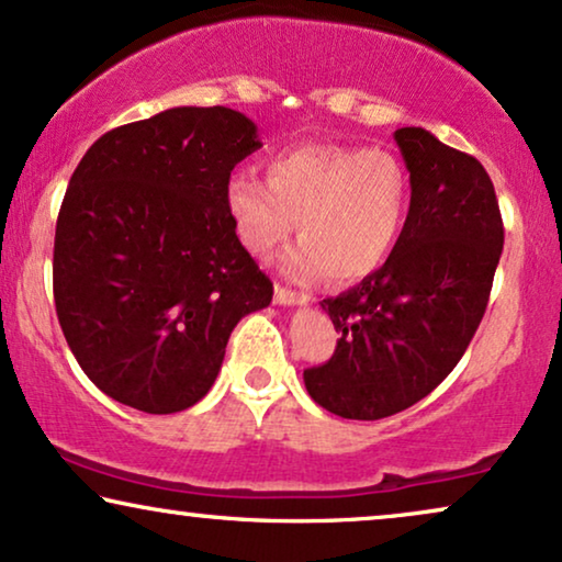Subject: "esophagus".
Here are the masks:
<instances>
[{
	"mask_svg": "<svg viewBox=\"0 0 562 562\" xmlns=\"http://www.w3.org/2000/svg\"><path fill=\"white\" fill-rule=\"evenodd\" d=\"M273 302L281 304V307H304V304L310 302V296L307 294H296V291H291V289L276 286Z\"/></svg>",
	"mask_w": 562,
	"mask_h": 562,
	"instance_id": "1",
	"label": "esophagus"
}]
</instances>
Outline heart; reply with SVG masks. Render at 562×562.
I'll use <instances>...</instances> for the list:
<instances>
[{
  "label": "heart",
  "mask_w": 562,
  "mask_h": 562,
  "mask_svg": "<svg viewBox=\"0 0 562 562\" xmlns=\"http://www.w3.org/2000/svg\"><path fill=\"white\" fill-rule=\"evenodd\" d=\"M407 193L405 167L390 151L307 144L268 159V180L232 172L224 206L255 258H268L296 227L302 239L281 258V271L348 283L374 273L395 247Z\"/></svg>",
  "instance_id": "heart-1"
}]
</instances>
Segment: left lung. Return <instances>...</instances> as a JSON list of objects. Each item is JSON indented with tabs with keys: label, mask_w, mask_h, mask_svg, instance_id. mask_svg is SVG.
<instances>
[{
	"label": "left lung",
	"mask_w": 562,
	"mask_h": 562,
	"mask_svg": "<svg viewBox=\"0 0 562 562\" xmlns=\"http://www.w3.org/2000/svg\"><path fill=\"white\" fill-rule=\"evenodd\" d=\"M411 209L379 271L319 307L340 333L333 359L304 371L317 405L379 420L434 392L468 351L504 250L485 167L426 128H397Z\"/></svg>",
	"instance_id": "left-lung-1"
}]
</instances>
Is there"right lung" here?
I'll return each mask as SVG.
<instances>
[{"instance_id":"add662e5","label":"right lung","mask_w":562,"mask_h":562,"mask_svg":"<svg viewBox=\"0 0 562 562\" xmlns=\"http://www.w3.org/2000/svg\"><path fill=\"white\" fill-rule=\"evenodd\" d=\"M232 108H170L108 131L71 175L56 222L54 299L94 387L136 411L199 403L235 325L271 304L224 206V186L260 149Z\"/></svg>"}]
</instances>
